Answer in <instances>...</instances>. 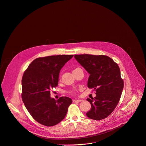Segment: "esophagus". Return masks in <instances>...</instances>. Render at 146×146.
<instances>
[{"label": "esophagus", "mask_w": 146, "mask_h": 146, "mask_svg": "<svg viewBox=\"0 0 146 146\" xmlns=\"http://www.w3.org/2000/svg\"><path fill=\"white\" fill-rule=\"evenodd\" d=\"M81 101H82V100H73V103H76V102H78V103H79V102H81Z\"/></svg>", "instance_id": "1"}]
</instances>
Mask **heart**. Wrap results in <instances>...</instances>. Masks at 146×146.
<instances>
[{
    "label": "heart",
    "instance_id": "1",
    "mask_svg": "<svg viewBox=\"0 0 146 146\" xmlns=\"http://www.w3.org/2000/svg\"><path fill=\"white\" fill-rule=\"evenodd\" d=\"M78 68H76V69H78ZM76 69H74V70H76ZM72 93H73V92H72Z\"/></svg>",
    "mask_w": 146,
    "mask_h": 146
}]
</instances>
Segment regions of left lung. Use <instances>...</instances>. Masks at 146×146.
Instances as JSON below:
<instances>
[{"instance_id": "left-lung-1", "label": "left lung", "mask_w": 146, "mask_h": 146, "mask_svg": "<svg viewBox=\"0 0 146 146\" xmlns=\"http://www.w3.org/2000/svg\"><path fill=\"white\" fill-rule=\"evenodd\" d=\"M74 58L90 74L88 87L96 91V97L86 99L91 105L86 116L96 120L105 119L116 108L123 89L118 65L106 55L81 54Z\"/></svg>"}]
</instances>
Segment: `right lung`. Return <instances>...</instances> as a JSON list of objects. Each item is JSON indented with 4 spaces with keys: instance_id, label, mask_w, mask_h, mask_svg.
Segmentation results:
<instances>
[{
    "instance_id": "add662e5",
    "label": "right lung",
    "mask_w": 146,
    "mask_h": 146,
    "mask_svg": "<svg viewBox=\"0 0 146 146\" xmlns=\"http://www.w3.org/2000/svg\"><path fill=\"white\" fill-rule=\"evenodd\" d=\"M73 55L38 58L29 66L22 78V99L35 120L47 126L60 123L65 117L72 100L61 97L55 100L50 90L58 84L60 72Z\"/></svg>"
}]
</instances>
